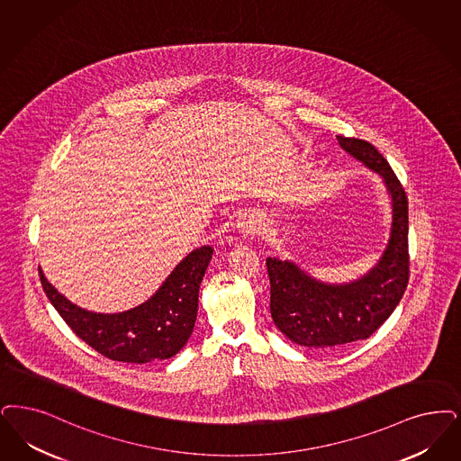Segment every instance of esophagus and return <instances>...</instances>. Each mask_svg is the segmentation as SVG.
Returning a JSON list of instances; mask_svg holds the SVG:
<instances>
[{
	"instance_id": "obj_1",
	"label": "esophagus",
	"mask_w": 461,
	"mask_h": 461,
	"mask_svg": "<svg viewBox=\"0 0 461 461\" xmlns=\"http://www.w3.org/2000/svg\"><path fill=\"white\" fill-rule=\"evenodd\" d=\"M240 228H241V231H243V233H247V235H254V233L258 231L256 224L252 221L241 222V224H240Z\"/></svg>"
}]
</instances>
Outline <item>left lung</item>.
Wrapping results in <instances>:
<instances>
[{
	"mask_svg": "<svg viewBox=\"0 0 461 461\" xmlns=\"http://www.w3.org/2000/svg\"><path fill=\"white\" fill-rule=\"evenodd\" d=\"M336 139L353 158L384 178L393 201V224L379 264L350 285H326L288 260L266 258L271 315L277 330L296 345L321 350L367 339L396 309L410 276L408 199L403 185L370 142L345 135Z\"/></svg>",
	"mask_w": 461,
	"mask_h": 461,
	"instance_id": "left-lung-1",
	"label": "left lung"
}]
</instances>
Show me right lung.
I'll return each mask as SVG.
<instances>
[{
  "mask_svg": "<svg viewBox=\"0 0 461 461\" xmlns=\"http://www.w3.org/2000/svg\"><path fill=\"white\" fill-rule=\"evenodd\" d=\"M211 258L209 245L195 249L148 302L127 312L84 311L58 294L41 267L39 279L61 319L91 348L116 362L148 364L169 358L184 348L195 326L199 286Z\"/></svg>",
  "mask_w": 461,
  "mask_h": 461,
  "instance_id": "1",
  "label": "right lung"
}]
</instances>
